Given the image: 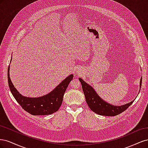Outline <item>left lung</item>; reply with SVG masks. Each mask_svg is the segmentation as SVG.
<instances>
[{
  "label": "left lung",
  "instance_id": "8db88e82",
  "mask_svg": "<svg viewBox=\"0 0 148 148\" xmlns=\"http://www.w3.org/2000/svg\"><path fill=\"white\" fill-rule=\"evenodd\" d=\"M82 83L83 91L86 99V103L90 109L94 112L101 115L105 116H115L127 110L130 106L132 104L134 100L125 105L116 106L110 104L109 103L104 101L99 96L94 88L90 85L84 82L82 78H79ZM142 78L140 79V87L141 89Z\"/></svg>",
  "mask_w": 148,
  "mask_h": 148
}]
</instances>
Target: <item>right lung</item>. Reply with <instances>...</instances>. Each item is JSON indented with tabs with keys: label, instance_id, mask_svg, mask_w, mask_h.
<instances>
[{
	"label": "right lung",
	"instance_id": "right-lung-1",
	"mask_svg": "<svg viewBox=\"0 0 148 148\" xmlns=\"http://www.w3.org/2000/svg\"><path fill=\"white\" fill-rule=\"evenodd\" d=\"M9 70L10 65L8 68V83L12 95L22 108L33 115H50L59 110L63 101L64 93L73 78L72 74L69 75L46 95L39 97H28L22 96L13 86Z\"/></svg>",
	"mask_w": 148,
	"mask_h": 148
}]
</instances>
